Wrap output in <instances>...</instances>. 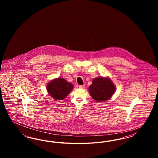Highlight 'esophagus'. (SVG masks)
<instances>
[{"mask_svg": "<svg viewBox=\"0 0 158 158\" xmlns=\"http://www.w3.org/2000/svg\"><path fill=\"white\" fill-rule=\"evenodd\" d=\"M79 87L80 88H82V89H83V88H85V85H79Z\"/></svg>", "mask_w": 158, "mask_h": 158, "instance_id": "1", "label": "esophagus"}]
</instances>
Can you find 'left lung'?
I'll list each match as a JSON object with an SVG mask.
<instances>
[{
	"instance_id": "left-lung-1",
	"label": "left lung",
	"mask_w": 158,
	"mask_h": 158,
	"mask_svg": "<svg viewBox=\"0 0 158 158\" xmlns=\"http://www.w3.org/2000/svg\"><path fill=\"white\" fill-rule=\"evenodd\" d=\"M89 91L95 101L103 102L111 98L115 91V87L110 78L99 77L94 79Z\"/></svg>"
}]
</instances>
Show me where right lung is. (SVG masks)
Segmentation results:
<instances>
[{
	"label": "right lung",
	"instance_id": "obj_1",
	"mask_svg": "<svg viewBox=\"0 0 158 158\" xmlns=\"http://www.w3.org/2000/svg\"><path fill=\"white\" fill-rule=\"evenodd\" d=\"M73 85L64 78H56L47 85L48 95L56 100H62L66 98L73 88Z\"/></svg>",
	"mask_w": 158,
	"mask_h": 158
}]
</instances>
